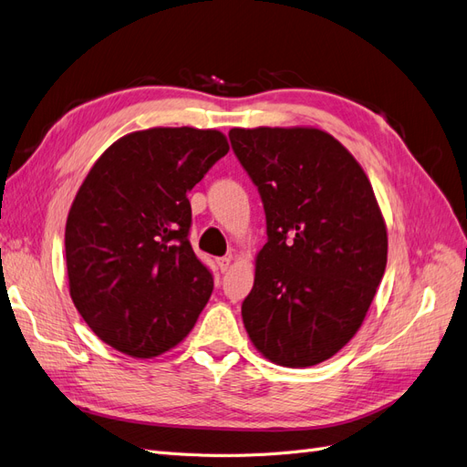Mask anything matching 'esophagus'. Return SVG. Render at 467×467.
Wrapping results in <instances>:
<instances>
[{"label": "esophagus", "instance_id": "esophagus-1", "mask_svg": "<svg viewBox=\"0 0 467 467\" xmlns=\"http://www.w3.org/2000/svg\"><path fill=\"white\" fill-rule=\"evenodd\" d=\"M232 255H225V257H218L216 259V263H218V268H220V271L222 273H225V271H228V268H230V265H232Z\"/></svg>", "mask_w": 467, "mask_h": 467}]
</instances>
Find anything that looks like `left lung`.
<instances>
[{
	"instance_id": "obj_1",
	"label": "left lung",
	"mask_w": 467,
	"mask_h": 467,
	"mask_svg": "<svg viewBox=\"0 0 467 467\" xmlns=\"http://www.w3.org/2000/svg\"><path fill=\"white\" fill-rule=\"evenodd\" d=\"M230 142L266 218L242 306L249 338L275 364H319L355 337L386 271L388 232L370 181L317 129H232Z\"/></svg>"
}]
</instances>
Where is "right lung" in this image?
Listing matches in <instances>:
<instances>
[{
	"mask_svg": "<svg viewBox=\"0 0 467 467\" xmlns=\"http://www.w3.org/2000/svg\"><path fill=\"white\" fill-rule=\"evenodd\" d=\"M228 150L218 130H140L83 181L66 222L69 296L112 348L151 358L194 327L214 278L189 242V191Z\"/></svg>",
	"mask_w": 467,
	"mask_h": 467,
	"instance_id": "right-lung-1",
	"label": "right lung"
}]
</instances>
